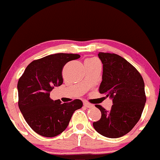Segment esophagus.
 <instances>
[{
    "label": "esophagus",
    "mask_w": 160,
    "mask_h": 160,
    "mask_svg": "<svg viewBox=\"0 0 160 160\" xmlns=\"http://www.w3.org/2000/svg\"><path fill=\"white\" fill-rule=\"evenodd\" d=\"M84 106H86L87 108H92V107L94 106L92 104L89 103V102H84Z\"/></svg>",
    "instance_id": "obj_1"
}]
</instances>
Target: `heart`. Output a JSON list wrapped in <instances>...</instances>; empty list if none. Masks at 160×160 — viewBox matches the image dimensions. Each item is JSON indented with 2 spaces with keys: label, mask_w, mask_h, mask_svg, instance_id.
Masks as SVG:
<instances>
[{
  "label": "heart",
  "mask_w": 160,
  "mask_h": 160,
  "mask_svg": "<svg viewBox=\"0 0 160 160\" xmlns=\"http://www.w3.org/2000/svg\"><path fill=\"white\" fill-rule=\"evenodd\" d=\"M95 60H96L95 58H88V59H87V60L84 61V62H92V61H95Z\"/></svg>",
  "instance_id": "obj_1"
}]
</instances>
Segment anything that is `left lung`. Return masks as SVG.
<instances>
[{"mask_svg":"<svg viewBox=\"0 0 160 160\" xmlns=\"http://www.w3.org/2000/svg\"><path fill=\"white\" fill-rule=\"evenodd\" d=\"M98 57L103 65L99 92L112 98L113 105L110 111L95 105L101 118L93 122V127L100 135L117 138L128 134L141 119L146 100L144 82L138 71L122 57L107 52H99Z\"/></svg>","mask_w":160,"mask_h":160,"instance_id":"obj_1","label":"left lung"}]
</instances>
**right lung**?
Instances as JSON below:
<instances>
[{
  "mask_svg": "<svg viewBox=\"0 0 160 160\" xmlns=\"http://www.w3.org/2000/svg\"><path fill=\"white\" fill-rule=\"evenodd\" d=\"M78 54L58 53L35 60L26 68L17 84L18 106L32 130L44 137H54L68 125L74 111L82 107L81 100L62 103L50 99V92L62 84V69Z\"/></svg>",
  "mask_w": 160,
  "mask_h": 160,
  "instance_id": "right-lung-1",
  "label": "right lung"
}]
</instances>
